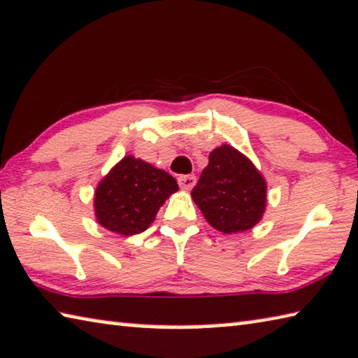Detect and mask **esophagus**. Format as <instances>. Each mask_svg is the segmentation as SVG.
Wrapping results in <instances>:
<instances>
[{
  "label": "esophagus",
  "mask_w": 358,
  "mask_h": 358,
  "mask_svg": "<svg viewBox=\"0 0 358 358\" xmlns=\"http://www.w3.org/2000/svg\"><path fill=\"white\" fill-rule=\"evenodd\" d=\"M178 185L181 189H191L196 185V177L194 175H180Z\"/></svg>",
  "instance_id": "obj_1"
}]
</instances>
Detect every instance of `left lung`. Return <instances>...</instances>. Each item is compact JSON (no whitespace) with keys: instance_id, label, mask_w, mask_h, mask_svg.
Wrapping results in <instances>:
<instances>
[{"instance_id":"1","label":"left lung","mask_w":358,"mask_h":358,"mask_svg":"<svg viewBox=\"0 0 358 358\" xmlns=\"http://www.w3.org/2000/svg\"><path fill=\"white\" fill-rule=\"evenodd\" d=\"M266 180L253 162L229 145L208 156L191 196L212 228L224 234L252 229L266 210Z\"/></svg>"}]
</instances>
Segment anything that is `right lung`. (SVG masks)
Listing matches in <instances>:
<instances>
[{"mask_svg":"<svg viewBox=\"0 0 358 358\" xmlns=\"http://www.w3.org/2000/svg\"><path fill=\"white\" fill-rule=\"evenodd\" d=\"M175 191L178 185L172 175L126 156L95 189V217L105 229L116 234H140L150 228L159 208Z\"/></svg>","mask_w":358,"mask_h":358,"instance_id":"obj_1","label":"right lung"}]
</instances>
